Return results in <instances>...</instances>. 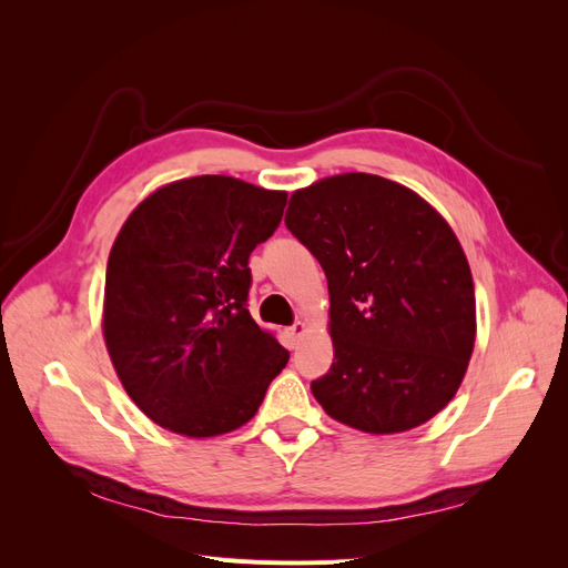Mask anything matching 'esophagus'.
<instances>
[{
  "label": "esophagus",
  "instance_id": "1",
  "mask_svg": "<svg viewBox=\"0 0 568 568\" xmlns=\"http://www.w3.org/2000/svg\"><path fill=\"white\" fill-rule=\"evenodd\" d=\"M305 332H307V324H305V322H296L294 326H288L291 341H301V338L305 336Z\"/></svg>",
  "mask_w": 568,
  "mask_h": 568
}]
</instances>
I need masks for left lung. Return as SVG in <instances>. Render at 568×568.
I'll return each instance as SVG.
<instances>
[{
	"label": "left lung",
	"instance_id": "left-lung-1",
	"mask_svg": "<svg viewBox=\"0 0 568 568\" xmlns=\"http://www.w3.org/2000/svg\"><path fill=\"white\" fill-rule=\"evenodd\" d=\"M286 227L329 286L334 363L313 395L365 434H403L448 405L476 341V296L453 227L412 189L343 173L296 189Z\"/></svg>",
	"mask_w": 568,
	"mask_h": 568
}]
</instances>
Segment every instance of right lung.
I'll return each mask as SVG.
<instances>
[{
	"instance_id": "1",
	"label": "right lung",
	"mask_w": 568,
	"mask_h": 568,
	"mask_svg": "<svg viewBox=\"0 0 568 568\" xmlns=\"http://www.w3.org/2000/svg\"><path fill=\"white\" fill-rule=\"evenodd\" d=\"M286 192L227 175L159 186L120 227L101 332L144 415L186 438L253 419L288 353L248 313L251 251L277 230Z\"/></svg>"
}]
</instances>
